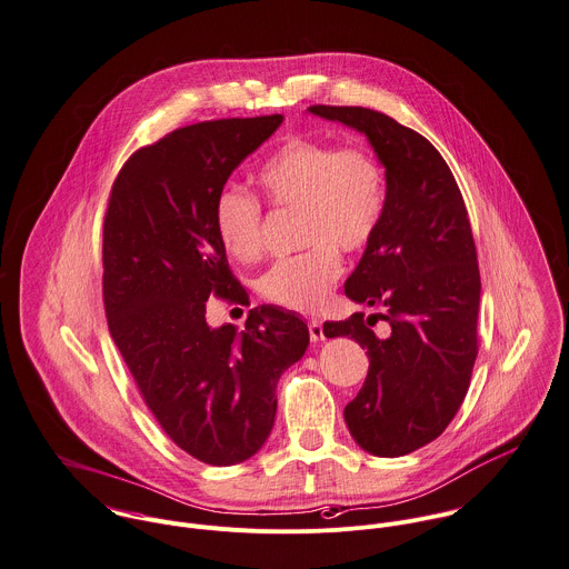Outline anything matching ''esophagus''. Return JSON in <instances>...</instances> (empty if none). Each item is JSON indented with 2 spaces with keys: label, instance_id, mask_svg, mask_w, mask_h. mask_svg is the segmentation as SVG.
Listing matches in <instances>:
<instances>
[{
  "label": "esophagus",
  "instance_id": "1",
  "mask_svg": "<svg viewBox=\"0 0 569 569\" xmlns=\"http://www.w3.org/2000/svg\"><path fill=\"white\" fill-rule=\"evenodd\" d=\"M308 330H310V339H312L315 343L326 339V337H323V326H321V321H317V319L308 321Z\"/></svg>",
  "mask_w": 569,
  "mask_h": 569
}]
</instances>
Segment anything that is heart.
<instances>
[{"instance_id": "b5f03b06", "label": "heart", "mask_w": 569, "mask_h": 569, "mask_svg": "<svg viewBox=\"0 0 569 569\" xmlns=\"http://www.w3.org/2000/svg\"><path fill=\"white\" fill-rule=\"evenodd\" d=\"M257 183L272 208L299 210V243L306 246L268 266L257 290L277 306L317 312L343 272L339 250H366L383 226L386 170L368 148L288 137L261 163ZM214 230L234 259H252L263 232L259 199L237 183L223 186L214 199Z\"/></svg>"}]
</instances>
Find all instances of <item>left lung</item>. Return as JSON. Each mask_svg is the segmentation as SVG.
I'll return each mask as SVG.
<instances>
[{
	"instance_id": "left-lung-1",
	"label": "left lung",
	"mask_w": 569,
	"mask_h": 569,
	"mask_svg": "<svg viewBox=\"0 0 569 569\" xmlns=\"http://www.w3.org/2000/svg\"><path fill=\"white\" fill-rule=\"evenodd\" d=\"M368 137L386 168L388 210L346 281L363 321H326V337L366 348L363 388L343 410L352 439L375 457H403L435 441L459 412L479 352L481 277L463 203L441 152L412 128L361 106H310ZM389 323L379 338L371 326Z\"/></svg>"
}]
</instances>
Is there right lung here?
<instances>
[{"instance_id": "1", "label": "right lung", "mask_w": 569, "mask_h": 569, "mask_svg": "<svg viewBox=\"0 0 569 569\" xmlns=\"http://www.w3.org/2000/svg\"><path fill=\"white\" fill-rule=\"evenodd\" d=\"M281 121H201L139 148L103 217L108 330L170 441L219 468L261 450L277 381L310 343L308 326L277 306L252 308L241 332L206 321L210 295L250 306L214 230V199Z\"/></svg>"}]
</instances>
